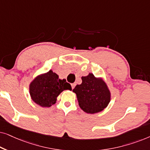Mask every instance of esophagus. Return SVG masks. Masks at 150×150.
<instances>
[{"label": "esophagus", "instance_id": "esophagus-1", "mask_svg": "<svg viewBox=\"0 0 150 150\" xmlns=\"http://www.w3.org/2000/svg\"><path fill=\"white\" fill-rule=\"evenodd\" d=\"M71 89H74V88L75 87V86H76V84L75 83H72V84H71Z\"/></svg>", "mask_w": 150, "mask_h": 150}]
</instances>
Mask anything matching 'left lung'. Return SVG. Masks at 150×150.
I'll return each mask as SVG.
<instances>
[{"instance_id":"1","label":"left lung","mask_w":150,"mask_h":150,"mask_svg":"<svg viewBox=\"0 0 150 150\" xmlns=\"http://www.w3.org/2000/svg\"><path fill=\"white\" fill-rule=\"evenodd\" d=\"M82 83L77 85L73 92L76 94L80 107L87 113L94 114L105 108L110 100V93L102 79L93 74L81 78Z\"/></svg>"}]
</instances>
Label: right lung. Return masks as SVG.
<instances>
[{
    "label": "right lung",
    "instance_id": "add662e5",
    "mask_svg": "<svg viewBox=\"0 0 150 150\" xmlns=\"http://www.w3.org/2000/svg\"><path fill=\"white\" fill-rule=\"evenodd\" d=\"M67 89L71 90L70 84L65 79H59V76L50 70L33 81L30 85V95L37 104L49 107L55 104L57 96Z\"/></svg>",
    "mask_w": 150,
    "mask_h": 150
}]
</instances>
